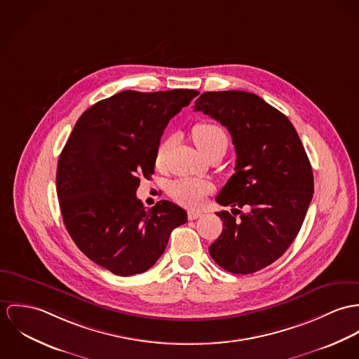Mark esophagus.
Returning <instances> with one entry per match:
<instances>
[{"label":"esophagus","mask_w":359,"mask_h":359,"mask_svg":"<svg viewBox=\"0 0 359 359\" xmlns=\"http://www.w3.org/2000/svg\"><path fill=\"white\" fill-rule=\"evenodd\" d=\"M203 213L201 212V210H196V209H190L189 210V213H187V216H189V219L190 220H196V219H198L201 217Z\"/></svg>","instance_id":"esophagus-1"}]
</instances>
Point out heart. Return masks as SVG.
Wrapping results in <instances>:
<instances>
[{"instance_id": "obj_1", "label": "heart", "mask_w": 359, "mask_h": 359, "mask_svg": "<svg viewBox=\"0 0 359 359\" xmlns=\"http://www.w3.org/2000/svg\"><path fill=\"white\" fill-rule=\"evenodd\" d=\"M191 137L202 154H206L216 147H227L229 137L222 125L215 121L202 120L191 128ZM173 137H165L157 149L156 160L162 165L169 150L172 149ZM212 190L210 184L196 179H182L170 186V196L186 205H197Z\"/></svg>"}]
</instances>
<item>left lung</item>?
I'll list each match as a JSON object with an SVG mask.
<instances>
[{
    "instance_id": "obj_1",
    "label": "left lung",
    "mask_w": 359,
    "mask_h": 359,
    "mask_svg": "<svg viewBox=\"0 0 359 359\" xmlns=\"http://www.w3.org/2000/svg\"><path fill=\"white\" fill-rule=\"evenodd\" d=\"M194 111L226 126L237 153L236 173L216 197L233 209L216 213L223 231L209 253L229 273H256L299 234L314 193L311 163L292 122L255 93L205 92Z\"/></svg>"
}]
</instances>
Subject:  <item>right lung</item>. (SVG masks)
<instances>
[{
    "instance_id": "obj_1",
    "label": "right lung",
    "mask_w": 359,
    "mask_h": 359,
    "mask_svg": "<svg viewBox=\"0 0 359 359\" xmlns=\"http://www.w3.org/2000/svg\"><path fill=\"white\" fill-rule=\"evenodd\" d=\"M193 89L123 90L89 107L63 147L56 170L62 217L81 252L116 276L156 264L183 208L162 199L146 209L140 177L154 173L160 139L172 117L198 95Z\"/></svg>"
}]
</instances>
